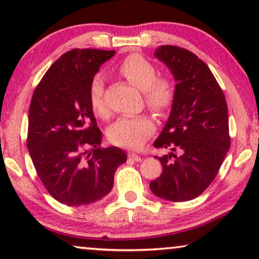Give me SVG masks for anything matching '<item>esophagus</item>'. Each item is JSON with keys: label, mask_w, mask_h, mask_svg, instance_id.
<instances>
[{"label": "esophagus", "mask_w": 259, "mask_h": 259, "mask_svg": "<svg viewBox=\"0 0 259 259\" xmlns=\"http://www.w3.org/2000/svg\"><path fill=\"white\" fill-rule=\"evenodd\" d=\"M128 157H130L131 159H133L134 161H141V160H143V158H141L140 155H138L137 153H133V152H130Z\"/></svg>", "instance_id": "esophagus-1"}]
</instances>
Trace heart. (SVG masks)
Instances as JSON below:
<instances>
[{
    "mask_svg": "<svg viewBox=\"0 0 259 259\" xmlns=\"http://www.w3.org/2000/svg\"><path fill=\"white\" fill-rule=\"evenodd\" d=\"M118 73L131 84L143 91L145 104L159 115L165 114L175 101V84L168 77L158 76L153 63L140 54H131L122 60ZM105 84L100 75H95L90 83L88 100L94 114L107 118L108 107L105 101ZM155 131L153 119L147 114L121 116L109 126L107 138L116 146L136 148L143 145Z\"/></svg>",
    "mask_w": 259,
    "mask_h": 259,
    "instance_id": "b5f03b06",
    "label": "heart"
}]
</instances>
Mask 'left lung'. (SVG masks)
<instances>
[{
	"label": "left lung",
	"mask_w": 259,
	"mask_h": 259,
	"mask_svg": "<svg viewBox=\"0 0 259 259\" xmlns=\"http://www.w3.org/2000/svg\"><path fill=\"white\" fill-rule=\"evenodd\" d=\"M154 55L177 83L171 114L153 144L171 152L155 157L162 172L150 189L166 200H191L213 182L230 148L228 105L210 68L192 52L167 45Z\"/></svg>",
	"instance_id": "left-lung-1"
}]
</instances>
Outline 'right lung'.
<instances>
[{"instance_id":"1","label":"right lung","mask_w":259,"mask_h":259,"mask_svg":"<svg viewBox=\"0 0 259 259\" xmlns=\"http://www.w3.org/2000/svg\"><path fill=\"white\" fill-rule=\"evenodd\" d=\"M114 54L91 48L65 53L31 98L28 151L49 194L68 206L92 204L108 194L115 169L127 160L121 148L100 146L102 133L88 100L92 79Z\"/></svg>"}]
</instances>
